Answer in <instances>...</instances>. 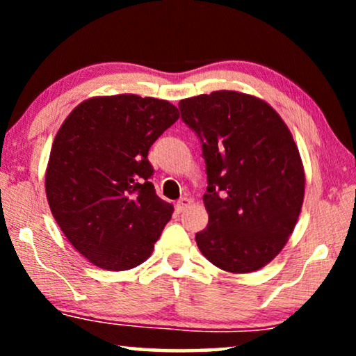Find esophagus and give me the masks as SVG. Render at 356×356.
<instances>
[{
    "label": "esophagus",
    "instance_id": "34e87169",
    "mask_svg": "<svg viewBox=\"0 0 356 356\" xmlns=\"http://www.w3.org/2000/svg\"><path fill=\"white\" fill-rule=\"evenodd\" d=\"M188 204H189V199L188 197H181V199H178L177 204H175V209H177L178 213H181L184 209L188 207Z\"/></svg>",
    "mask_w": 356,
    "mask_h": 356
}]
</instances>
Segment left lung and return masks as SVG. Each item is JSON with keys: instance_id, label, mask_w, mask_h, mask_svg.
<instances>
[{"instance_id": "left-lung-1", "label": "left lung", "mask_w": 356, "mask_h": 356, "mask_svg": "<svg viewBox=\"0 0 356 356\" xmlns=\"http://www.w3.org/2000/svg\"><path fill=\"white\" fill-rule=\"evenodd\" d=\"M201 140L209 223L196 233L213 266L245 274L282 251L298 220L305 172L289 128L256 97L217 90L179 102Z\"/></svg>"}]
</instances>
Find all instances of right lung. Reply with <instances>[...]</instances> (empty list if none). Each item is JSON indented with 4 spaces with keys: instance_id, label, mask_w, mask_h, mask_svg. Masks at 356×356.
Instances as JSON below:
<instances>
[{
    "instance_id": "add662e5",
    "label": "right lung",
    "mask_w": 356,
    "mask_h": 356,
    "mask_svg": "<svg viewBox=\"0 0 356 356\" xmlns=\"http://www.w3.org/2000/svg\"><path fill=\"white\" fill-rule=\"evenodd\" d=\"M178 116L177 106L152 97H95L58 131L47 199L61 232L97 267L128 270L152 254L173 206L150 183L147 154Z\"/></svg>"
}]
</instances>
